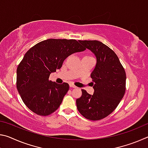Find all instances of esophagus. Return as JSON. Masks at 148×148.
<instances>
[{
	"mask_svg": "<svg viewBox=\"0 0 148 148\" xmlns=\"http://www.w3.org/2000/svg\"><path fill=\"white\" fill-rule=\"evenodd\" d=\"M70 87H73V88H76V87H77L76 86H75L74 84H70Z\"/></svg>",
	"mask_w": 148,
	"mask_h": 148,
	"instance_id": "34e87169",
	"label": "esophagus"
}]
</instances>
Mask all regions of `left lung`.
Wrapping results in <instances>:
<instances>
[{
	"label": "left lung",
	"instance_id": "left-lung-1",
	"mask_svg": "<svg viewBox=\"0 0 148 148\" xmlns=\"http://www.w3.org/2000/svg\"><path fill=\"white\" fill-rule=\"evenodd\" d=\"M79 42L95 54L97 64L91 74L94 93L82 89V97L76 100L77 108L86 119L97 121L118 106L125 92L126 74L118 57L106 45L98 40Z\"/></svg>",
	"mask_w": 148,
	"mask_h": 148
}]
</instances>
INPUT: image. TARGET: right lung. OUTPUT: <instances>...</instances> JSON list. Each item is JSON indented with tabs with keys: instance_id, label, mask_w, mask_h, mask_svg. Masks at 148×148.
<instances>
[{
	"instance_id": "obj_1",
	"label": "right lung",
	"mask_w": 148,
	"mask_h": 148,
	"mask_svg": "<svg viewBox=\"0 0 148 148\" xmlns=\"http://www.w3.org/2000/svg\"><path fill=\"white\" fill-rule=\"evenodd\" d=\"M85 49L76 40L47 39L27 51L17 66L16 86L29 110L46 116L59 108L69 85L51 82L49 75L61 69L69 56Z\"/></svg>"
}]
</instances>
